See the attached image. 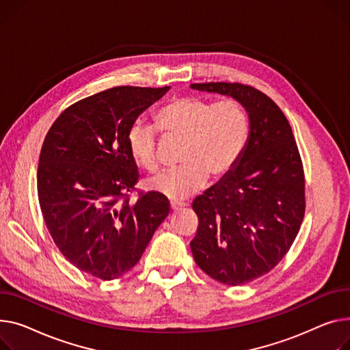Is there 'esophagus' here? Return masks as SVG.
<instances>
[{
  "label": "esophagus",
  "mask_w": 350,
  "mask_h": 350,
  "mask_svg": "<svg viewBox=\"0 0 350 350\" xmlns=\"http://www.w3.org/2000/svg\"><path fill=\"white\" fill-rule=\"evenodd\" d=\"M183 206H184V204H181V202H172L170 204V211L177 213V211H180Z\"/></svg>",
  "instance_id": "1"
}]
</instances>
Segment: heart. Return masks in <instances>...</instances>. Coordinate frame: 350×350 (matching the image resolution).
<instances>
[{
    "label": "heart",
    "mask_w": 350,
    "mask_h": 350,
    "mask_svg": "<svg viewBox=\"0 0 350 350\" xmlns=\"http://www.w3.org/2000/svg\"><path fill=\"white\" fill-rule=\"evenodd\" d=\"M156 124L166 136L184 139L183 166L149 180V189L174 202L201 191L211 176L228 177L246 149L249 116L245 107L228 98L218 103L197 96L180 97L156 112ZM126 146L137 166L154 172L159 167L156 129L141 121L126 133Z\"/></svg>",
    "instance_id": "b5f03b06"
}]
</instances>
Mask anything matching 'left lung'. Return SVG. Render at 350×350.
Segmentation results:
<instances>
[{"mask_svg": "<svg viewBox=\"0 0 350 350\" xmlns=\"http://www.w3.org/2000/svg\"><path fill=\"white\" fill-rule=\"evenodd\" d=\"M239 101L249 116L246 149L228 177L197 197L191 252L214 280L239 286L269 273L291 247L306 213V180L291 126L263 92L239 83L191 84Z\"/></svg>", "mask_w": 350, "mask_h": 350, "instance_id": "1", "label": "left lung"}]
</instances>
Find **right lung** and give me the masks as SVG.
Wrapping results in <instances>:
<instances>
[{"label":"right lung","instance_id":"obj_1","mask_svg":"<svg viewBox=\"0 0 350 350\" xmlns=\"http://www.w3.org/2000/svg\"><path fill=\"white\" fill-rule=\"evenodd\" d=\"M169 90L97 92L66 108L42 145L38 197L44 224L70 263L103 280L129 271L169 215L154 193L129 201L139 173L126 146L129 126Z\"/></svg>","mask_w":350,"mask_h":350}]
</instances>
